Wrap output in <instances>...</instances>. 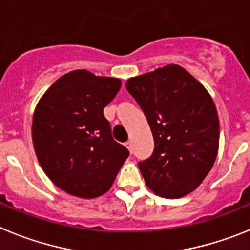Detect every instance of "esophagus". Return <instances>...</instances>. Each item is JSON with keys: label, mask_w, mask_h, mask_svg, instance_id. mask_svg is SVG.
Wrapping results in <instances>:
<instances>
[{"label": "esophagus", "mask_w": 250, "mask_h": 250, "mask_svg": "<svg viewBox=\"0 0 250 250\" xmlns=\"http://www.w3.org/2000/svg\"><path fill=\"white\" fill-rule=\"evenodd\" d=\"M125 146H126L127 149H129L130 154H132V144H131V141H126V143H125Z\"/></svg>", "instance_id": "34e87169"}]
</instances>
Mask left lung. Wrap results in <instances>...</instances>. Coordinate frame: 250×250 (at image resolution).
<instances>
[{"label":"left lung","instance_id":"obj_1","mask_svg":"<svg viewBox=\"0 0 250 250\" xmlns=\"http://www.w3.org/2000/svg\"><path fill=\"white\" fill-rule=\"evenodd\" d=\"M126 89L141 107L155 147L139 163L150 190L169 199L195 190L213 167L219 119L204 86L178 65L131 77Z\"/></svg>","mask_w":250,"mask_h":250}]
</instances>
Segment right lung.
<instances>
[{"label":"right lung","mask_w":250,"mask_h":250,"mask_svg":"<svg viewBox=\"0 0 250 250\" xmlns=\"http://www.w3.org/2000/svg\"><path fill=\"white\" fill-rule=\"evenodd\" d=\"M120 87L119 79L75 70L40 99L32 120L35 151L46 175L66 193L86 199L103 195L129 156L104 116Z\"/></svg>","instance_id":"right-lung-1"}]
</instances>
